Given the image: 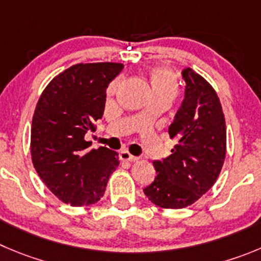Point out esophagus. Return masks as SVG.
<instances>
[{
  "label": "esophagus",
  "mask_w": 261,
  "mask_h": 261,
  "mask_svg": "<svg viewBox=\"0 0 261 261\" xmlns=\"http://www.w3.org/2000/svg\"><path fill=\"white\" fill-rule=\"evenodd\" d=\"M119 158L122 161H130V162L138 161V157L133 155L130 152H127V150H121V152H119Z\"/></svg>",
  "instance_id": "34e87169"
}]
</instances>
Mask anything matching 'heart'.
Here are the masks:
<instances>
[{"instance_id":"1","label":"heart","mask_w":261,"mask_h":261,"mask_svg":"<svg viewBox=\"0 0 261 261\" xmlns=\"http://www.w3.org/2000/svg\"><path fill=\"white\" fill-rule=\"evenodd\" d=\"M150 80H152L153 90L155 91H170L172 94L176 92V81L175 77L169 69L166 68H157L150 74ZM116 84H113L109 90H113Z\"/></svg>"}]
</instances>
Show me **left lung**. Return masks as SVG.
Here are the masks:
<instances>
[{
  "mask_svg": "<svg viewBox=\"0 0 261 261\" xmlns=\"http://www.w3.org/2000/svg\"><path fill=\"white\" fill-rule=\"evenodd\" d=\"M184 100L169 127L176 140L171 154L154 161V181L144 188L150 202L162 208H182L201 198L215 184L226 153L223 108L215 90L187 68Z\"/></svg>",
  "mask_w": 261,
  "mask_h": 261,
  "instance_id": "8db88e82",
  "label": "left lung"
}]
</instances>
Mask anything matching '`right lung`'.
I'll return each instance as SVG.
<instances>
[{
	"mask_svg": "<svg viewBox=\"0 0 261 261\" xmlns=\"http://www.w3.org/2000/svg\"><path fill=\"white\" fill-rule=\"evenodd\" d=\"M121 63H87L65 69L38 99L31 128L32 162L45 186L70 206L96 203L106 192L118 153L89 149L87 131L104 113L107 87Z\"/></svg>",
	"mask_w": 261,
	"mask_h": 261,
	"instance_id": "obj_1",
	"label": "right lung"
}]
</instances>
